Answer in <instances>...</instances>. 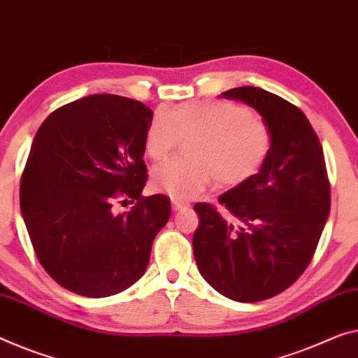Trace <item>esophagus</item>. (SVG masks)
Returning a JSON list of instances; mask_svg holds the SVG:
<instances>
[{
    "label": "esophagus",
    "instance_id": "1",
    "mask_svg": "<svg viewBox=\"0 0 358 358\" xmlns=\"http://www.w3.org/2000/svg\"><path fill=\"white\" fill-rule=\"evenodd\" d=\"M173 210L174 211H179V210H187V208H189L190 205L187 201H184V200H179V198H173Z\"/></svg>",
    "mask_w": 358,
    "mask_h": 358
}]
</instances>
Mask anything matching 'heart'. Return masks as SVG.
I'll use <instances>...</instances> for the list:
<instances>
[{
  "label": "heart",
  "mask_w": 358,
  "mask_h": 358,
  "mask_svg": "<svg viewBox=\"0 0 358 358\" xmlns=\"http://www.w3.org/2000/svg\"><path fill=\"white\" fill-rule=\"evenodd\" d=\"M182 139H192V158H173L153 169L158 190L176 198H192L216 178L222 187L251 179L271 152L267 124L250 110L224 101H200L176 108L157 110L145 134V152L152 160L166 158Z\"/></svg>",
  "instance_id": "b5f03b06"
}]
</instances>
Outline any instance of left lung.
<instances>
[{"mask_svg":"<svg viewBox=\"0 0 358 358\" xmlns=\"http://www.w3.org/2000/svg\"><path fill=\"white\" fill-rule=\"evenodd\" d=\"M221 96L255 108L272 145L259 171L219 196L234 221L196 203L200 224L192 245L198 271L217 293L257 302L291 287L312 261L329 216L325 157L309 120L293 103L255 86Z\"/></svg>","mask_w":358,"mask_h":358,"instance_id":"1","label":"left lung"}]
</instances>
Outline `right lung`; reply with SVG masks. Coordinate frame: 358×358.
I'll use <instances>...</instances> for the list:
<instances>
[{"mask_svg":"<svg viewBox=\"0 0 358 358\" xmlns=\"http://www.w3.org/2000/svg\"><path fill=\"white\" fill-rule=\"evenodd\" d=\"M152 118L134 99L92 94L60 107L38 129L20 179V211L38 261L60 287L107 298L144 275L171 216L168 196H141ZM118 197L136 201L131 212L113 211Z\"/></svg>","mask_w":358,"mask_h":358,"instance_id":"obj_1","label":"right lung"}]
</instances>
